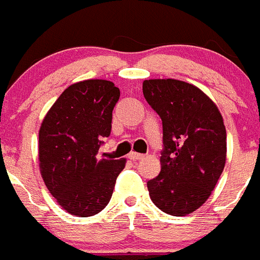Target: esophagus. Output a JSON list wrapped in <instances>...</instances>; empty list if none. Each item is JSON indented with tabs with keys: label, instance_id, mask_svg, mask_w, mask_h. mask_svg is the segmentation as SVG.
I'll use <instances>...</instances> for the list:
<instances>
[{
	"label": "esophagus",
	"instance_id": "34e87169",
	"mask_svg": "<svg viewBox=\"0 0 260 260\" xmlns=\"http://www.w3.org/2000/svg\"><path fill=\"white\" fill-rule=\"evenodd\" d=\"M143 158H144L143 154L135 153V151H131V153L129 154V159H131V160H140V159H143Z\"/></svg>",
	"mask_w": 260,
	"mask_h": 260
}]
</instances>
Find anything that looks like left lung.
I'll return each mask as SVG.
<instances>
[{
    "mask_svg": "<svg viewBox=\"0 0 260 260\" xmlns=\"http://www.w3.org/2000/svg\"><path fill=\"white\" fill-rule=\"evenodd\" d=\"M143 93L163 124L160 173L148 182L153 204L173 216L211 196L226 161V129L211 99L178 79H148Z\"/></svg>",
    "mask_w": 260,
    "mask_h": 260,
    "instance_id": "obj_1",
    "label": "left lung"
}]
</instances>
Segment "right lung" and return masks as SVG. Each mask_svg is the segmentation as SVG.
<instances>
[{
	"label": "right lung",
	"mask_w": 260,
	"mask_h": 260,
	"mask_svg": "<svg viewBox=\"0 0 260 260\" xmlns=\"http://www.w3.org/2000/svg\"><path fill=\"white\" fill-rule=\"evenodd\" d=\"M120 89L105 79L69 86L44 117L39 166L46 188L73 216L88 217L107 206L126 159H101L102 138L111 133Z\"/></svg>",
	"instance_id": "obj_1"
}]
</instances>
